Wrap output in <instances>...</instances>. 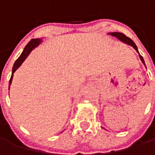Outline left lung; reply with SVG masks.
Here are the masks:
<instances>
[{"mask_svg":"<svg viewBox=\"0 0 155 155\" xmlns=\"http://www.w3.org/2000/svg\"><path fill=\"white\" fill-rule=\"evenodd\" d=\"M109 34L111 35V36H113V37H116L117 38H118L119 40L122 41V42H124V43H125V44H127V45L132 46V47H133V48H134V49L138 52V50H137V47H136V44H135L133 41L131 40L130 38L126 37L125 35L124 34V33H121V32H110V33H109ZM138 53H139V52H138ZM139 56H140V59H141V61H142V63L145 65L144 59H143V57L140 55V53H139Z\"/></svg>","mask_w":155,"mask_h":155,"instance_id":"obj_1","label":"left lung"}]
</instances>
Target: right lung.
I'll return each mask as SVG.
<instances>
[{
  "label": "right lung",
  "mask_w": 155,
  "mask_h": 155,
  "mask_svg": "<svg viewBox=\"0 0 155 155\" xmlns=\"http://www.w3.org/2000/svg\"><path fill=\"white\" fill-rule=\"evenodd\" d=\"M42 39L41 38H34V39H31L29 43L26 45V46L25 47L24 51L21 53V55L19 56V58L15 61L14 64V67H13V70H12V76L10 78V81H9V88H10V85L12 83V80H13V75H14V73L17 70V68L20 67V65L22 64V62L25 60V58L29 56V54L31 53V51H32L34 48H36L38 45H39V44H41Z\"/></svg>",
  "instance_id": "obj_1"
}]
</instances>
